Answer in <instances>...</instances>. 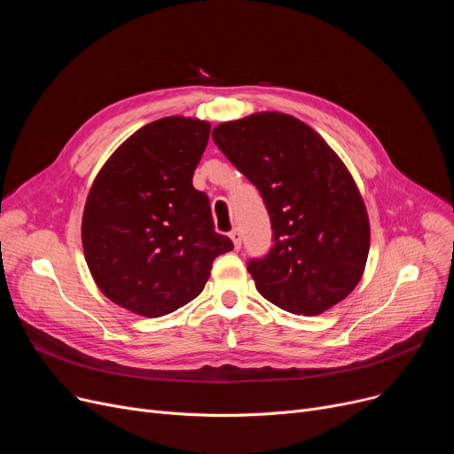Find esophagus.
I'll return each mask as SVG.
<instances>
[{
  "mask_svg": "<svg viewBox=\"0 0 454 454\" xmlns=\"http://www.w3.org/2000/svg\"><path fill=\"white\" fill-rule=\"evenodd\" d=\"M230 239H231L235 250L241 248V231H239V230H231V231H230Z\"/></svg>",
  "mask_w": 454,
  "mask_h": 454,
  "instance_id": "esophagus-1",
  "label": "esophagus"
}]
</instances>
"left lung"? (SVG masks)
Returning <instances> with one entry per match:
<instances>
[{"mask_svg":"<svg viewBox=\"0 0 454 454\" xmlns=\"http://www.w3.org/2000/svg\"><path fill=\"white\" fill-rule=\"evenodd\" d=\"M211 137L261 191L270 215L274 247L248 265L257 293L303 317L348 298L366 269L370 219L340 156L315 129L281 112L224 121Z\"/></svg>","mask_w":454,"mask_h":454,"instance_id":"8db88e82","label":"left lung"}]
</instances>
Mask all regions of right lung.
I'll return each mask as SVG.
<instances>
[{
    "instance_id": "add662e5",
    "label": "right lung",
    "mask_w": 454,
    "mask_h": 454,
    "mask_svg": "<svg viewBox=\"0 0 454 454\" xmlns=\"http://www.w3.org/2000/svg\"><path fill=\"white\" fill-rule=\"evenodd\" d=\"M211 125L169 115L136 130L105 161L82 211V250L101 293L158 318L195 300L217 255L209 200L193 187Z\"/></svg>"
}]
</instances>
